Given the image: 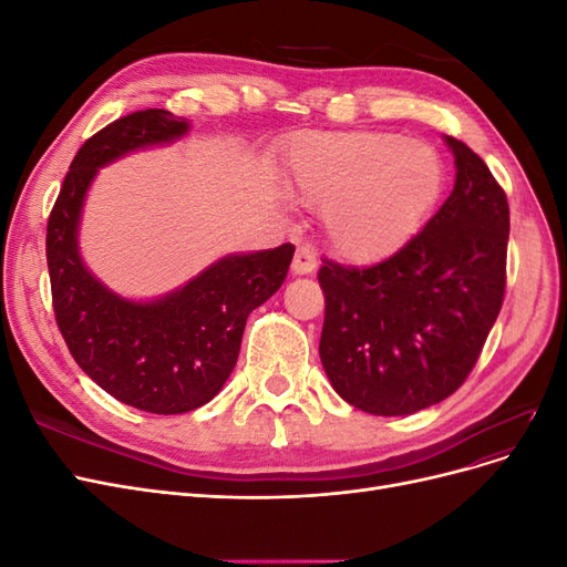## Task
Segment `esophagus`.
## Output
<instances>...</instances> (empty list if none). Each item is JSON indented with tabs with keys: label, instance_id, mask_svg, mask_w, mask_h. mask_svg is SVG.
<instances>
[{
	"label": "esophagus",
	"instance_id": "obj_1",
	"mask_svg": "<svg viewBox=\"0 0 567 567\" xmlns=\"http://www.w3.org/2000/svg\"><path fill=\"white\" fill-rule=\"evenodd\" d=\"M290 269H293V274H312L317 269V255L307 246L298 248L293 257V267Z\"/></svg>",
	"mask_w": 567,
	"mask_h": 567
}]
</instances>
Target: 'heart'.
<instances>
[{
    "mask_svg": "<svg viewBox=\"0 0 567 567\" xmlns=\"http://www.w3.org/2000/svg\"><path fill=\"white\" fill-rule=\"evenodd\" d=\"M442 184L433 146L388 132L312 134L290 156V192L323 208L326 238L354 262L404 248L435 208Z\"/></svg>",
    "mask_w": 567,
    "mask_h": 567,
    "instance_id": "b5f03b06",
    "label": "heart"
}]
</instances>
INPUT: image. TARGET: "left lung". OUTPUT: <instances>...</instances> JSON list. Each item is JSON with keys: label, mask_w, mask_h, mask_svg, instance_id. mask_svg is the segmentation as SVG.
I'll use <instances>...</instances> for the list:
<instances>
[{"label": "left lung", "mask_w": 567, "mask_h": 567, "mask_svg": "<svg viewBox=\"0 0 567 567\" xmlns=\"http://www.w3.org/2000/svg\"><path fill=\"white\" fill-rule=\"evenodd\" d=\"M450 198L423 231L373 267L326 260L319 357L333 390L375 416L447 400L475 367L506 288L508 200L485 161L444 136Z\"/></svg>", "instance_id": "1"}]
</instances>
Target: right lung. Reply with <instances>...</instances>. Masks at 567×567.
Wrapping results in <instances>:
<instances>
[{
  "mask_svg": "<svg viewBox=\"0 0 567 567\" xmlns=\"http://www.w3.org/2000/svg\"><path fill=\"white\" fill-rule=\"evenodd\" d=\"M192 123L163 109L115 120L82 144L47 225L54 315L78 367L115 400L151 414L208 404L231 375L248 315L281 288L296 248L231 252L153 300L111 290L80 255L84 198L99 169L175 144Z\"/></svg>",
  "mask_w": 567,
  "mask_h": 567,
  "instance_id": "obj_1",
  "label": "right lung"
}]
</instances>
